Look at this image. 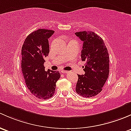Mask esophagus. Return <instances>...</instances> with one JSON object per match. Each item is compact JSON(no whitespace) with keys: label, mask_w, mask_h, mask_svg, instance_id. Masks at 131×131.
I'll use <instances>...</instances> for the list:
<instances>
[{"label":"esophagus","mask_w":131,"mask_h":131,"mask_svg":"<svg viewBox=\"0 0 131 131\" xmlns=\"http://www.w3.org/2000/svg\"><path fill=\"white\" fill-rule=\"evenodd\" d=\"M67 72H68V71H62V73H63V74L67 73Z\"/></svg>","instance_id":"1"}]
</instances>
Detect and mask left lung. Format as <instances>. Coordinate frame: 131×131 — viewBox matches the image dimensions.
<instances>
[{
	"mask_svg": "<svg viewBox=\"0 0 131 131\" xmlns=\"http://www.w3.org/2000/svg\"><path fill=\"white\" fill-rule=\"evenodd\" d=\"M83 41L81 60L85 61L84 75L78 74L75 91L86 98L95 96L102 91L108 78L109 56L103 39L93 31L76 32Z\"/></svg>",
	"mask_w": 131,
	"mask_h": 131,
	"instance_id": "left-lung-1",
	"label": "left lung"
}]
</instances>
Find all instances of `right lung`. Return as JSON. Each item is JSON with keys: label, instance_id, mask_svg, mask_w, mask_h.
Returning <instances> with one entry per match:
<instances>
[{"label": "right lung", "instance_id": "add662e5", "mask_svg": "<svg viewBox=\"0 0 131 131\" xmlns=\"http://www.w3.org/2000/svg\"><path fill=\"white\" fill-rule=\"evenodd\" d=\"M54 31L39 29L26 37L21 49V70L27 88L36 98L47 100L54 95L58 71H45V59L49 53L48 38Z\"/></svg>", "mask_w": 131, "mask_h": 131}]
</instances>
